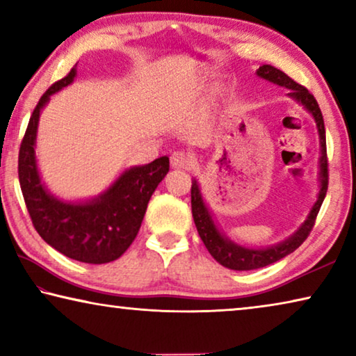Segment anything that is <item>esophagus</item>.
I'll list each match as a JSON object with an SVG mask.
<instances>
[{
  "label": "esophagus",
  "mask_w": 356,
  "mask_h": 356,
  "mask_svg": "<svg viewBox=\"0 0 356 356\" xmlns=\"http://www.w3.org/2000/svg\"><path fill=\"white\" fill-rule=\"evenodd\" d=\"M172 169H190L192 166V158L185 152H174L171 155Z\"/></svg>",
  "instance_id": "esophagus-1"
}]
</instances>
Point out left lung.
<instances>
[{
    "label": "left lung",
    "instance_id": "1",
    "mask_svg": "<svg viewBox=\"0 0 356 356\" xmlns=\"http://www.w3.org/2000/svg\"><path fill=\"white\" fill-rule=\"evenodd\" d=\"M256 75L265 81L277 84L284 89H288V97L293 99L300 107H304L314 118L318 131V139H320V160H318V195L314 206H312L305 220L297 227L294 233H291L288 238L277 245L265 246V248H251L243 246L240 243H235L219 229L217 222L212 216L208 203L204 201V196L201 193V187L198 180L192 179V214L196 225V230L200 233V238L203 240L206 249L220 265L230 270H256L267 267L294 252L305 238L309 236L312 227L315 224L316 214L321 208L323 200L326 196L327 190V158H326V132L325 121H323L321 110L318 107L316 100L304 86L293 81L284 72L278 70L272 65H261L256 70Z\"/></svg>",
    "mask_w": 356,
    "mask_h": 356
}]
</instances>
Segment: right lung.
<instances>
[{"label": "right lung", "mask_w": 356, "mask_h": 356, "mask_svg": "<svg viewBox=\"0 0 356 356\" xmlns=\"http://www.w3.org/2000/svg\"><path fill=\"white\" fill-rule=\"evenodd\" d=\"M76 67L42 94L19 152V180L36 232L63 256L84 264L116 261L137 236L148 201L169 172V158L126 168L104 192L84 200H63L49 192L36 160V136L51 95L70 86Z\"/></svg>", "instance_id": "1"}]
</instances>
